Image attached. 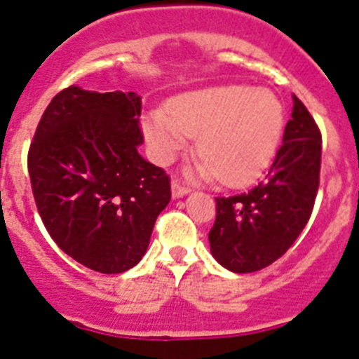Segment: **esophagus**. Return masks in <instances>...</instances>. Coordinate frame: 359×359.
I'll list each match as a JSON object with an SVG mask.
<instances>
[{
  "instance_id": "34e87169",
  "label": "esophagus",
  "mask_w": 359,
  "mask_h": 359,
  "mask_svg": "<svg viewBox=\"0 0 359 359\" xmlns=\"http://www.w3.org/2000/svg\"><path fill=\"white\" fill-rule=\"evenodd\" d=\"M187 193H189V187L182 186V184H180V182L173 180V182H172V195H173V198H182V196H186Z\"/></svg>"
}]
</instances>
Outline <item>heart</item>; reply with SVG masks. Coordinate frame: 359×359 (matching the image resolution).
Returning a JSON list of instances; mask_svg holds the SVG:
<instances>
[{
    "label": "heart",
    "instance_id": "heart-1",
    "mask_svg": "<svg viewBox=\"0 0 359 359\" xmlns=\"http://www.w3.org/2000/svg\"><path fill=\"white\" fill-rule=\"evenodd\" d=\"M144 140L159 164L175 159L198 135L203 157L196 168L202 179L241 186L272 163L284 132L283 102L268 89L250 86H215L184 93L143 119Z\"/></svg>",
    "mask_w": 359,
    "mask_h": 359
}]
</instances>
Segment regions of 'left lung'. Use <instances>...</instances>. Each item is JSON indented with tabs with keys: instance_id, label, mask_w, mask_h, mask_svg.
Masks as SVG:
<instances>
[{
	"instance_id": "1",
	"label": "left lung",
	"mask_w": 359,
	"mask_h": 359,
	"mask_svg": "<svg viewBox=\"0 0 359 359\" xmlns=\"http://www.w3.org/2000/svg\"><path fill=\"white\" fill-rule=\"evenodd\" d=\"M320 157V130L293 95L292 119L266 179L250 191L216 198L209 245L222 266L234 273L257 272L295 243L311 216Z\"/></svg>"
}]
</instances>
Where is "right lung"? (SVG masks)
<instances>
[{"instance_id":"obj_1","label":"right lung","mask_w":359,"mask_h":359,"mask_svg":"<svg viewBox=\"0 0 359 359\" xmlns=\"http://www.w3.org/2000/svg\"><path fill=\"white\" fill-rule=\"evenodd\" d=\"M141 96L71 86L51 100L28 151L35 203L53 241L100 273L147 252L172 198L170 177L140 156Z\"/></svg>"}]
</instances>
